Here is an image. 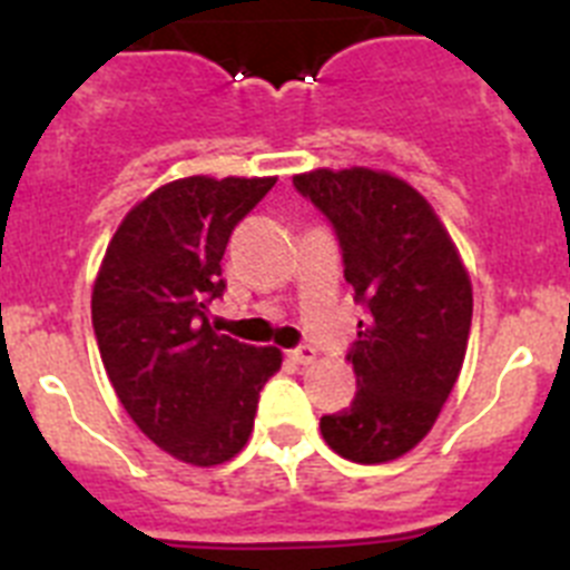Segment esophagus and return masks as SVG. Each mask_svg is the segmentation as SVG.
<instances>
[{"mask_svg": "<svg viewBox=\"0 0 570 570\" xmlns=\"http://www.w3.org/2000/svg\"><path fill=\"white\" fill-rule=\"evenodd\" d=\"M291 362H296V365H311V362L316 360V347L314 345H299L294 347V351H288Z\"/></svg>", "mask_w": 570, "mask_h": 570, "instance_id": "1", "label": "esophagus"}]
</instances>
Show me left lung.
<instances>
[{
	"mask_svg": "<svg viewBox=\"0 0 570 570\" xmlns=\"http://www.w3.org/2000/svg\"><path fill=\"white\" fill-rule=\"evenodd\" d=\"M294 185L334 225L345 279L367 308L347 351L356 396L322 440L362 465L391 462L434 428L465 360L473 291L425 196L385 170L320 168Z\"/></svg>",
	"mask_w": 570,
	"mask_h": 570,
	"instance_id": "obj_1",
	"label": "left lung"
}]
</instances>
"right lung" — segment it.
Listing matches in <instances>:
<instances>
[{"label":"right lung","mask_w":570,"mask_h":570,"mask_svg":"<svg viewBox=\"0 0 570 570\" xmlns=\"http://www.w3.org/2000/svg\"><path fill=\"white\" fill-rule=\"evenodd\" d=\"M276 176H188L156 188L116 228L94 282L90 316L116 396L150 442L190 465H223L254 431L279 347L210 328L223 256L239 219Z\"/></svg>","instance_id":"add662e5"}]
</instances>
